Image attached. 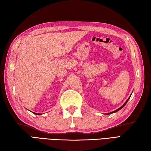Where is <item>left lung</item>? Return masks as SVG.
I'll return each instance as SVG.
<instances>
[{
  "instance_id": "1",
  "label": "left lung",
  "mask_w": 151,
  "mask_h": 151,
  "mask_svg": "<svg viewBox=\"0 0 151 151\" xmlns=\"http://www.w3.org/2000/svg\"><path fill=\"white\" fill-rule=\"evenodd\" d=\"M130 97H129V98H128V100H127V101H126V102H125V103H124V104H123V105H122V106H121V107H119V109H116V110L114 111H112V112H110V113H106V115H110V114H111V113H115V112H117V111H119L120 109H121L122 108V107H124V106L126 105V104H127V103L128 102V100H129V99H130Z\"/></svg>"
}]
</instances>
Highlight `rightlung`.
<instances>
[{
  "mask_svg": "<svg viewBox=\"0 0 151 151\" xmlns=\"http://www.w3.org/2000/svg\"><path fill=\"white\" fill-rule=\"evenodd\" d=\"M34 113L36 115H41V113Z\"/></svg>",
  "mask_w": 151,
  "mask_h": 151,
  "instance_id": "add662e5",
  "label": "right lung"
}]
</instances>
